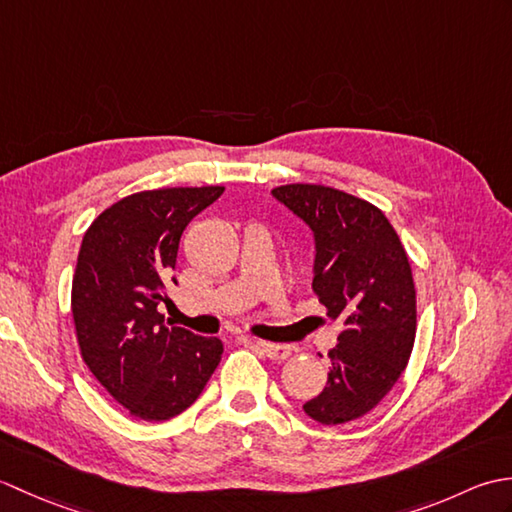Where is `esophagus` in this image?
Listing matches in <instances>:
<instances>
[{"label":"esophagus","mask_w":512,"mask_h":512,"mask_svg":"<svg viewBox=\"0 0 512 512\" xmlns=\"http://www.w3.org/2000/svg\"><path fill=\"white\" fill-rule=\"evenodd\" d=\"M255 345L262 350V354H266L268 358H273V361H284V358L290 356L292 347L284 345V343H268V341H255Z\"/></svg>","instance_id":"esophagus-1"}]
</instances>
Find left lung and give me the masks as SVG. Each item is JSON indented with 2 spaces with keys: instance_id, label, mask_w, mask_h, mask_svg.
Masks as SVG:
<instances>
[{
  "instance_id": "8db88e82",
  "label": "left lung",
  "mask_w": 512,
  "mask_h": 512,
  "mask_svg": "<svg viewBox=\"0 0 512 512\" xmlns=\"http://www.w3.org/2000/svg\"><path fill=\"white\" fill-rule=\"evenodd\" d=\"M273 198L314 237L312 288L343 332L328 352L332 369L303 411L343 424L372 411L396 385L416 339V288L405 248L385 213L323 184H286Z\"/></svg>"
}]
</instances>
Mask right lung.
Instances as JSON below:
<instances>
[{
    "label": "right lung",
    "instance_id": "right-lung-1",
    "mask_svg": "<svg viewBox=\"0 0 512 512\" xmlns=\"http://www.w3.org/2000/svg\"><path fill=\"white\" fill-rule=\"evenodd\" d=\"M224 187H176L127 195L85 231L72 279L81 356L114 400L140 420L191 407L222 358V341L167 328L165 288L176 284L184 228Z\"/></svg>",
    "mask_w": 512,
    "mask_h": 512
}]
</instances>
